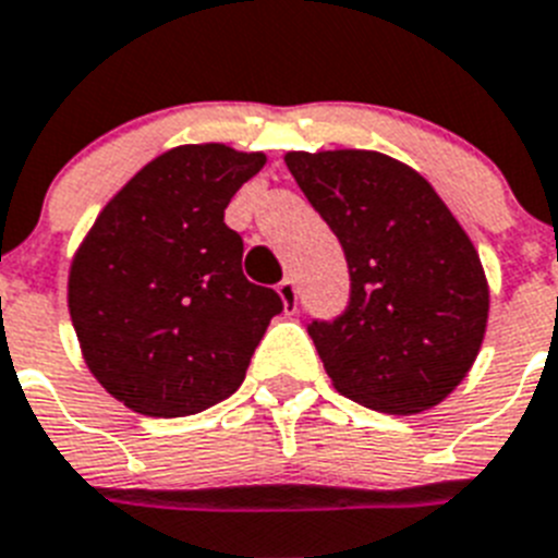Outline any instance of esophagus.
Wrapping results in <instances>:
<instances>
[{
  "mask_svg": "<svg viewBox=\"0 0 558 558\" xmlns=\"http://www.w3.org/2000/svg\"><path fill=\"white\" fill-rule=\"evenodd\" d=\"M278 294L280 301H283V306H287V312H294V308H298V283H294L292 278L280 280Z\"/></svg>",
  "mask_w": 558,
  "mask_h": 558,
  "instance_id": "esophagus-1",
  "label": "esophagus"
}]
</instances>
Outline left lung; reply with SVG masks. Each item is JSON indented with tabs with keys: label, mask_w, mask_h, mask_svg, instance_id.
Wrapping results in <instances>:
<instances>
[{
	"label": "left lung",
	"mask_w": 558,
	"mask_h": 558,
	"mask_svg": "<svg viewBox=\"0 0 558 558\" xmlns=\"http://www.w3.org/2000/svg\"><path fill=\"white\" fill-rule=\"evenodd\" d=\"M287 167L349 264V303L306 329L349 400L420 414L460 386L488 323V280L420 172L372 149L289 153Z\"/></svg>",
	"instance_id": "8db88e82"
}]
</instances>
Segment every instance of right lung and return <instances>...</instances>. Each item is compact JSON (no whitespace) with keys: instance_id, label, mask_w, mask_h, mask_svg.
Segmentation results:
<instances>
[{"instance_id":"obj_1","label":"right lung","mask_w":558,"mask_h":558,"mask_svg":"<svg viewBox=\"0 0 558 558\" xmlns=\"http://www.w3.org/2000/svg\"><path fill=\"white\" fill-rule=\"evenodd\" d=\"M264 153L186 144L149 161L101 209L70 266V320L96 380L147 416H190L238 391L275 289L250 283L223 223Z\"/></svg>"}]
</instances>
